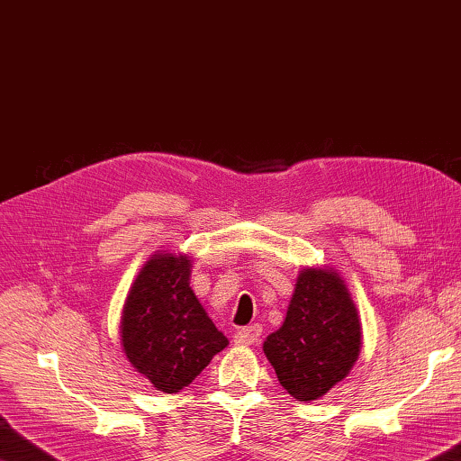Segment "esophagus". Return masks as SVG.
<instances>
[{
	"label": "esophagus",
	"instance_id": "obj_1",
	"mask_svg": "<svg viewBox=\"0 0 461 461\" xmlns=\"http://www.w3.org/2000/svg\"><path fill=\"white\" fill-rule=\"evenodd\" d=\"M260 334H262V328L258 324H252L247 328H240V330L234 334V342L239 346H250V344H257L260 340Z\"/></svg>",
	"mask_w": 461,
	"mask_h": 461
}]
</instances>
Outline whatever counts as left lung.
Returning <instances> with one entry per match:
<instances>
[{"label":"left lung","instance_id":"1","mask_svg":"<svg viewBox=\"0 0 461 461\" xmlns=\"http://www.w3.org/2000/svg\"><path fill=\"white\" fill-rule=\"evenodd\" d=\"M360 348V314L340 272L304 267L283 326L262 344L278 382L298 402L322 398L348 375Z\"/></svg>","mask_w":461,"mask_h":461}]
</instances>
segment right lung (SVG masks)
Instances as JSON below:
<instances>
[{"mask_svg": "<svg viewBox=\"0 0 461 461\" xmlns=\"http://www.w3.org/2000/svg\"><path fill=\"white\" fill-rule=\"evenodd\" d=\"M191 262L185 252L157 250L139 270L121 312L129 364L165 393L189 386L229 344L191 288Z\"/></svg>", "mask_w": 461, "mask_h": 461, "instance_id": "add662e5", "label": "right lung"}]
</instances>
